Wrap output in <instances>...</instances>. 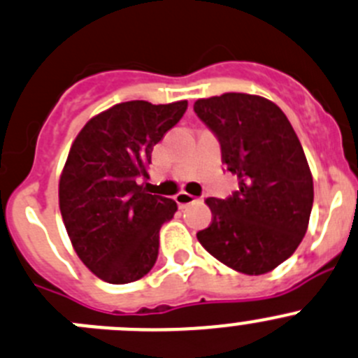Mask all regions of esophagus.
I'll list each match as a JSON object with an SVG mask.
<instances>
[{"label": "esophagus", "instance_id": "1", "mask_svg": "<svg viewBox=\"0 0 358 358\" xmlns=\"http://www.w3.org/2000/svg\"><path fill=\"white\" fill-rule=\"evenodd\" d=\"M175 201H176V204H178L180 208H185V206H189V204H192L194 201H197V199H196V196H192V194L178 192L175 196Z\"/></svg>", "mask_w": 358, "mask_h": 358}]
</instances>
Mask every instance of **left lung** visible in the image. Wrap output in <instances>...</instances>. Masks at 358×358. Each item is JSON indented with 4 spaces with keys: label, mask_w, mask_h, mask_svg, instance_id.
Instances as JSON below:
<instances>
[{
    "label": "left lung",
    "mask_w": 358,
    "mask_h": 358,
    "mask_svg": "<svg viewBox=\"0 0 358 358\" xmlns=\"http://www.w3.org/2000/svg\"><path fill=\"white\" fill-rule=\"evenodd\" d=\"M194 112L217 134L222 162L239 180L232 197H208L211 224L197 239L234 271H273L303 241L313 206L299 138L280 106L262 96L225 92L197 99Z\"/></svg>",
    "instance_id": "left-lung-1"
}]
</instances>
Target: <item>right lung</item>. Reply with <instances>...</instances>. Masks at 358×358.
Returning <instances> with one entry per match:
<instances>
[{"label": "right lung", "instance_id": "add662e5", "mask_svg": "<svg viewBox=\"0 0 358 358\" xmlns=\"http://www.w3.org/2000/svg\"><path fill=\"white\" fill-rule=\"evenodd\" d=\"M187 101H126L92 117L69 148L59 178V208L69 241L103 282L143 278L157 260L159 231L176 203L138 183L152 150L178 122Z\"/></svg>", "mask_w": 358, "mask_h": 358}]
</instances>
